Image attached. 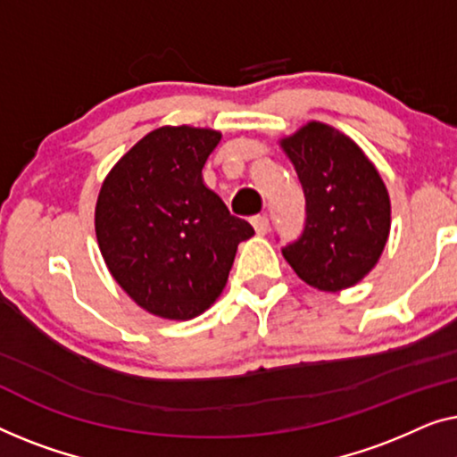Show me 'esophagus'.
Segmentation results:
<instances>
[{
    "instance_id": "1",
    "label": "esophagus",
    "mask_w": 457,
    "mask_h": 457,
    "mask_svg": "<svg viewBox=\"0 0 457 457\" xmlns=\"http://www.w3.org/2000/svg\"><path fill=\"white\" fill-rule=\"evenodd\" d=\"M253 228L259 236H265L269 231V220L265 215H256V217H253Z\"/></svg>"
}]
</instances>
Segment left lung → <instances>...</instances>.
<instances>
[{
	"instance_id": "left-lung-1",
	"label": "left lung",
	"mask_w": 457,
	"mask_h": 457,
	"mask_svg": "<svg viewBox=\"0 0 457 457\" xmlns=\"http://www.w3.org/2000/svg\"><path fill=\"white\" fill-rule=\"evenodd\" d=\"M306 198V226L281 250L302 281L323 292L356 286L381 259L391 201L381 173L344 132L308 121L279 140Z\"/></svg>"
}]
</instances>
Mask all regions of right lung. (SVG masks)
<instances>
[{"label":"right lung","instance_id":"obj_1","mask_svg":"<svg viewBox=\"0 0 457 457\" xmlns=\"http://www.w3.org/2000/svg\"><path fill=\"white\" fill-rule=\"evenodd\" d=\"M211 128L162 126L138 140L103 179L95 234L118 286L146 312L188 320L220 298L248 221L203 182L220 145Z\"/></svg>","mask_w":457,"mask_h":457}]
</instances>
